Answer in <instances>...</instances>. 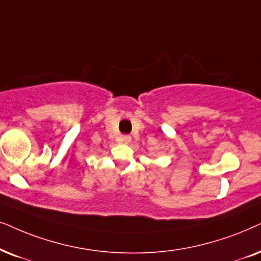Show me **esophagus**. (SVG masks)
<instances>
[{
    "label": "esophagus",
    "instance_id": "esophagus-1",
    "mask_svg": "<svg viewBox=\"0 0 261 261\" xmlns=\"http://www.w3.org/2000/svg\"><path fill=\"white\" fill-rule=\"evenodd\" d=\"M132 140V138L129 135H123V137H121V143L122 144H129Z\"/></svg>",
    "mask_w": 261,
    "mask_h": 261
}]
</instances>
